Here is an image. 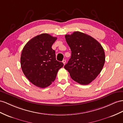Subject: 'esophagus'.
Returning a JSON list of instances; mask_svg holds the SVG:
<instances>
[{
  "mask_svg": "<svg viewBox=\"0 0 123 123\" xmlns=\"http://www.w3.org/2000/svg\"><path fill=\"white\" fill-rule=\"evenodd\" d=\"M62 62L63 63V64H65V63H66V60H63L62 61Z\"/></svg>",
  "mask_w": 123,
  "mask_h": 123,
  "instance_id": "obj_1",
  "label": "esophagus"
}]
</instances>
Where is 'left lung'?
Masks as SVG:
<instances>
[{
    "instance_id": "left-lung-1",
    "label": "left lung",
    "mask_w": 123,
    "mask_h": 123,
    "mask_svg": "<svg viewBox=\"0 0 123 123\" xmlns=\"http://www.w3.org/2000/svg\"><path fill=\"white\" fill-rule=\"evenodd\" d=\"M71 57L64 68L71 78L81 85H88L97 77L105 62V53L101 44L88 35L74 31L65 35Z\"/></svg>"
}]
</instances>
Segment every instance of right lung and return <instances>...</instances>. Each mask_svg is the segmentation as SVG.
Here are the masks:
<instances>
[{
    "label": "right lung",
    "instance_id": "add662e5",
    "mask_svg": "<svg viewBox=\"0 0 123 123\" xmlns=\"http://www.w3.org/2000/svg\"><path fill=\"white\" fill-rule=\"evenodd\" d=\"M57 39L46 33L33 38L22 50L21 66L25 76L34 85L42 88L50 86L55 80L63 63L56 60L51 48Z\"/></svg>",
    "mask_w": 123,
    "mask_h": 123
}]
</instances>
